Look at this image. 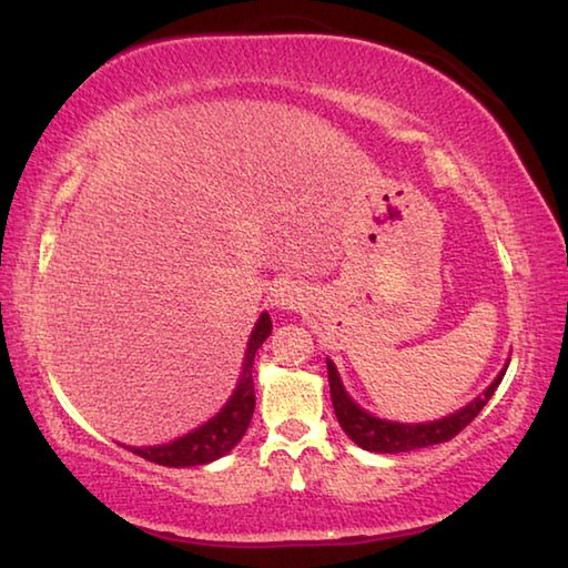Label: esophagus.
Listing matches in <instances>:
<instances>
[{
	"mask_svg": "<svg viewBox=\"0 0 568 568\" xmlns=\"http://www.w3.org/2000/svg\"><path fill=\"white\" fill-rule=\"evenodd\" d=\"M274 306L276 310H284V312H296L302 310V306H306V292L302 290L300 284L294 282H284L278 284L274 290Z\"/></svg>",
	"mask_w": 568,
	"mask_h": 568,
	"instance_id": "1",
	"label": "esophagus"
}]
</instances>
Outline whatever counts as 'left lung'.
I'll list each match as a JSON object with an SVG mask.
<instances>
[{
  "label": "left lung",
  "instance_id": "left-lung-1",
  "mask_svg": "<svg viewBox=\"0 0 568 568\" xmlns=\"http://www.w3.org/2000/svg\"><path fill=\"white\" fill-rule=\"evenodd\" d=\"M506 367L498 372L494 383H490L483 393L470 399L466 407L455 410L450 415L440 417V420H427V423H397V420H385V417H377L367 413L365 407H359L355 399L349 397L342 383L337 367L327 357V375H329V395L334 405V415L342 425V430L349 435L352 443H357L359 448L369 453H407L417 448H427V445H438L458 435L463 427H466L473 417H476L483 405L488 403L490 395L496 393L500 379L506 375Z\"/></svg>",
  "mask_w": 568,
  "mask_h": 568
}]
</instances>
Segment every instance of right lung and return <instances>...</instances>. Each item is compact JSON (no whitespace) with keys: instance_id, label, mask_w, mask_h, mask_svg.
Returning a JSON list of instances; mask_svg holds the SVG:
<instances>
[{"instance_id":"add662e5","label":"right lung","mask_w":568,"mask_h":568,"mask_svg":"<svg viewBox=\"0 0 568 568\" xmlns=\"http://www.w3.org/2000/svg\"><path fill=\"white\" fill-rule=\"evenodd\" d=\"M272 334V317L268 312H262V317L256 320L254 329L248 334L244 362H241V375L234 387V393L226 399V405L221 410L209 417L206 423L193 427L191 433L181 435L171 443L163 445H123V448L133 450L141 458L158 463V466L169 468H191V466H206L223 458V455L231 453L244 438L246 427L251 423V415H254L256 395H254V357L258 347L264 345V339Z\"/></svg>"}]
</instances>
